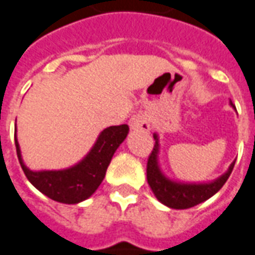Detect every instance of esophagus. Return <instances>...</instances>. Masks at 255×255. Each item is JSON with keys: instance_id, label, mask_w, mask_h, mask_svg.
Wrapping results in <instances>:
<instances>
[{"instance_id": "obj_1", "label": "esophagus", "mask_w": 255, "mask_h": 255, "mask_svg": "<svg viewBox=\"0 0 255 255\" xmlns=\"http://www.w3.org/2000/svg\"><path fill=\"white\" fill-rule=\"evenodd\" d=\"M129 124H130V128L133 130H149V119H148L147 114L138 113L136 115H133L130 121H129Z\"/></svg>"}]
</instances>
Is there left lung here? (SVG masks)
Wrapping results in <instances>:
<instances>
[{"label": "left lung", "instance_id": "8db88e82", "mask_svg": "<svg viewBox=\"0 0 255 255\" xmlns=\"http://www.w3.org/2000/svg\"><path fill=\"white\" fill-rule=\"evenodd\" d=\"M231 106L234 107L232 103ZM153 138H155V145L147 162V181L156 199L170 209H178V210L189 209L207 200L223 188V185L227 182L234 170L235 162H232L228 170L223 176L218 177L214 181L203 182V184H185V182L169 180L162 173L158 163V152H159L158 136L153 134Z\"/></svg>", "mask_w": 255, "mask_h": 255}]
</instances>
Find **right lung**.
<instances>
[{"instance_id":"add662e5","label":"right lung","mask_w":255,"mask_h":255,"mask_svg":"<svg viewBox=\"0 0 255 255\" xmlns=\"http://www.w3.org/2000/svg\"><path fill=\"white\" fill-rule=\"evenodd\" d=\"M128 133V125L110 126L104 129L84 159L63 170H30L23 163L20 147L15 133L16 152L28 181L39 192L56 202L75 205L95 194V191L106 177V171L113 159V155L126 138Z\"/></svg>"}]
</instances>
